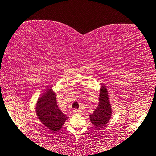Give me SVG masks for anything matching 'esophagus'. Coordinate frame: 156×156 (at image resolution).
Here are the masks:
<instances>
[{
	"instance_id": "esophagus-1",
	"label": "esophagus",
	"mask_w": 156,
	"mask_h": 156,
	"mask_svg": "<svg viewBox=\"0 0 156 156\" xmlns=\"http://www.w3.org/2000/svg\"><path fill=\"white\" fill-rule=\"evenodd\" d=\"M81 112V111L80 109H74L73 110V114L74 115H78V114H80Z\"/></svg>"
}]
</instances>
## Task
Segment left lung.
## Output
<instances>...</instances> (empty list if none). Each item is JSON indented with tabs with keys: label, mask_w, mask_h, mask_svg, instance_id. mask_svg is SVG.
<instances>
[{
	"label": "left lung",
	"mask_w": 156,
	"mask_h": 156,
	"mask_svg": "<svg viewBox=\"0 0 156 156\" xmlns=\"http://www.w3.org/2000/svg\"><path fill=\"white\" fill-rule=\"evenodd\" d=\"M112 115L111 104L109 102L108 91L106 86L102 84L100 90L99 102L93 113L89 115L90 120L98 129H102L109 122Z\"/></svg>",
	"instance_id": "obj_1"
}]
</instances>
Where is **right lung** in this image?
<instances>
[{
  "label": "right lung",
  "instance_id": "add662e5",
  "mask_svg": "<svg viewBox=\"0 0 156 156\" xmlns=\"http://www.w3.org/2000/svg\"><path fill=\"white\" fill-rule=\"evenodd\" d=\"M35 112L41 124L52 132L60 130L66 120L69 119L58 108L56 94L50 87L39 98L36 103Z\"/></svg>",
  "mask_w": 156,
  "mask_h": 156
}]
</instances>
